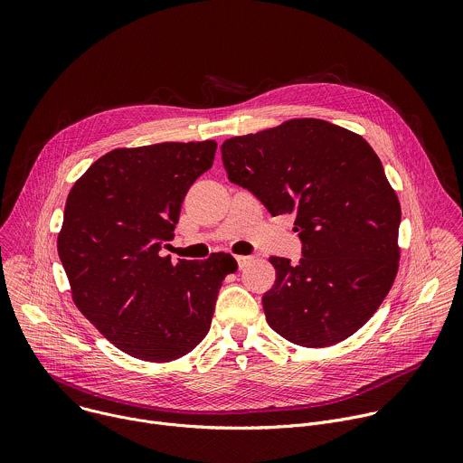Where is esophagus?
I'll list each match as a JSON object with an SVG mask.
<instances>
[{"label": "esophagus", "mask_w": 463, "mask_h": 463, "mask_svg": "<svg viewBox=\"0 0 463 463\" xmlns=\"http://www.w3.org/2000/svg\"><path fill=\"white\" fill-rule=\"evenodd\" d=\"M252 260V256H243V254H240V256H236V261H238V268L240 269H243L247 263Z\"/></svg>", "instance_id": "obj_1"}]
</instances>
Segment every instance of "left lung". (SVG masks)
<instances>
[{"label":"left lung","instance_id":"1","mask_svg":"<svg viewBox=\"0 0 463 463\" xmlns=\"http://www.w3.org/2000/svg\"><path fill=\"white\" fill-rule=\"evenodd\" d=\"M232 183L271 216L295 214L302 258L271 256L275 286L261 304L284 339L341 343L375 313L398 273L402 207L372 146L320 118H293L222 145Z\"/></svg>","mask_w":463,"mask_h":463}]
</instances>
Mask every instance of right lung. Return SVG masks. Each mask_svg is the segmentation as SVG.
<instances>
[{"instance_id": "1", "label": "right lung", "mask_w": 463, "mask_h": 463, "mask_svg": "<svg viewBox=\"0 0 463 463\" xmlns=\"http://www.w3.org/2000/svg\"><path fill=\"white\" fill-rule=\"evenodd\" d=\"M214 141L117 148L73 184L58 256L82 315L124 354L152 363L186 355L209 334L236 260L161 256L190 184L213 166Z\"/></svg>"}]
</instances>
